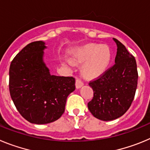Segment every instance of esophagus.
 Wrapping results in <instances>:
<instances>
[{
  "label": "esophagus",
  "instance_id": "obj_1",
  "mask_svg": "<svg viewBox=\"0 0 150 150\" xmlns=\"http://www.w3.org/2000/svg\"><path fill=\"white\" fill-rule=\"evenodd\" d=\"M84 85V83H83V81L79 77H76V87L77 88H79L80 87H82Z\"/></svg>",
  "mask_w": 150,
  "mask_h": 150
}]
</instances>
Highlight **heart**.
<instances>
[{"mask_svg": "<svg viewBox=\"0 0 150 150\" xmlns=\"http://www.w3.org/2000/svg\"><path fill=\"white\" fill-rule=\"evenodd\" d=\"M111 50L107 45L90 43L75 50L74 59L85 62L83 73L88 77H95L104 72L111 61Z\"/></svg>", "mask_w": 150, "mask_h": 150, "instance_id": "obj_1", "label": "heart"}]
</instances>
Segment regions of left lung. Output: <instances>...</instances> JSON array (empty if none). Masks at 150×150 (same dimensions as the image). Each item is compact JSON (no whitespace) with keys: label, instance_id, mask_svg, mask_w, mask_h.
<instances>
[{"label":"left lung","instance_id":"obj_1","mask_svg":"<svg viewBox=\"0 0 150 150\" xmlns=\"http://www.w3.org/2000/svg\"><path fill=\"white\" fill-rule=\"evenodd\" d=\"M113 40L117 45L115 64L88 83L94 95L88 108L95 118L103 121L124 115L132 105L137 86L135 58L121 42Z\"/></svg>","mask_w":150,"mask_h":150}]
</instances>
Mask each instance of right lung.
Here are the masks:
<instances>
[{"label":"right lung","mask_w":150,"mask_h":150,"mask_svg":"<svg viewBox=\"0 0 150 150\" xmlns=\"http://www.w3.org/2000/svg\"><path fill=\"white\" fill-rule=\"evenodd\" d=\"M43 41H34L11 62L9 88L22 117L34 124L56 121L64 112L67 98L75 90L73 76L51 75L43 61Z\"/></svg>","instance_id":"1"}]
</instances>
